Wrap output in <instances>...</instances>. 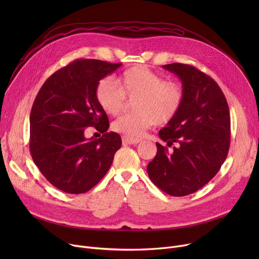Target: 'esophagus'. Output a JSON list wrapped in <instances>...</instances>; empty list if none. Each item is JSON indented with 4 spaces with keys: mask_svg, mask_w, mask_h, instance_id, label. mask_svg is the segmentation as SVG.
<instances>
[{
    "mask_svg": "<svg viewBox=\"0 0 259 259\" xmlns=\"http://www.w3.org/2000/svg\"><path fill=\"white\" fill-rule=\"evenodd\" d=\"M142 140L140 139H133V138H129L127 135H122L121 138V142L124 145H134V144H139Z\"/></svg>",
    "mask_w": 259,
    "mask_h": 259,
    "instance_id": "34e87169",
    "label": "esophagus"
}]
</instances>
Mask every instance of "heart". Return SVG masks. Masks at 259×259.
<instances>
[{
  "instance_id": "1",
  "label": "heart",
  "mask_w": 259,
  "mask_h": 259,
  "mask_svg": "<svg viewBox=\"0 0 259 259\" xmlns=\"http://www.w3.org/2000/svg\"><path fill=\"white\" fill-rule=\"evenodd\" d=\"M95 94L103 110L113 116L122 111L126 99L134 100L135 112L121 115L112 124L114 131L129 138L141 137L155 124H168L184 103V90L179 83L165 80L146 66L130 68L116 83L109 77L101 79Z\"/></svg>"
}]
</instances>
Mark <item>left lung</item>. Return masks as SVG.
<instances>
[{"instance_id": "obj_1", "label": "left lung", "mask_w": 259, "mask_h": 259, "mask_svg": "<svg viewBox=\"0 0 259 259\" xmlns=\"http://www.w3.org/2000/svg\"><path fill=\"white\" fill-rule=\"evenodd\" d=\"M182 80L184 103L158 135L157 152L148 164L152 183L172 196H186L208 184L220 171L230 147V111L216 81L181 63L162 66Z\"/></svg>"}]
</instances>
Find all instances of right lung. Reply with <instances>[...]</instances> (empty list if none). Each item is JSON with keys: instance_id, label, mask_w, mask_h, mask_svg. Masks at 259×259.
<instances>
[{"instance_id": "right-lung-1", "label": "right lung", "mask_w": 259, "mask_h": 259, "mask_svg": "<svg viewBox=\"0 0 259 259\" xmlns=\"http://www.w3.org/2000/svg\"><path fill=\"white\" fill-rule=\"evenodd\" d=\"M121 64L75 60L50 75L30 113V153L46 180L61 191L80 194L97 185L121 146L119 134L107 132L109 119L97 100L98 84ZM94 126L100 139H86Z\"/></svg>"}]
</instances>
